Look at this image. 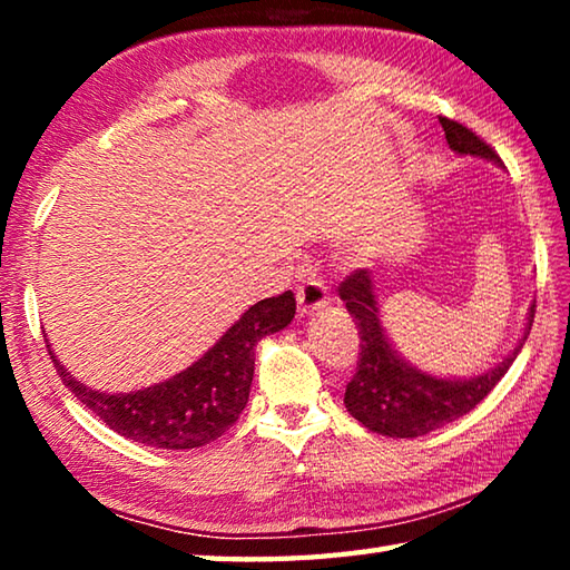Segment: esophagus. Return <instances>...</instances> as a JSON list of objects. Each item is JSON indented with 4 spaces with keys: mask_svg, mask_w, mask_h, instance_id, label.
<instances>
[{
    "mask_svg": "<svg viewBox=\"0 0 570 570\" xmlns=\"http://www.w3.org/2000/svg\"><path fill=\"white\" fill-rule=\"evenodd\" d=\"M330 304V288L322 282V278H306V282L298 286L296 292V306L298 316H312Z\"/></svg>",
    "mask_w": 570,
    "mask_h": 570,
    "instance_id": "34e87169",
    "label": "esophagus"
}]
</instances>
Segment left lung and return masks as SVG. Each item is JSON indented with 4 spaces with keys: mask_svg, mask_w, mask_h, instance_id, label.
<instances>
[{
    "mask_svg": "<svg viewBox=\"0 0 570 570\" xmlns=\"http://www.w3.org/2000/svg\"><path fill=\"white\" fill-rule=\"evenodd\" d=\"M440 125L445 130L448 146L458 156L485 158L503 168L495 150L465 125L448 118H440ZM340 296L362 340L356 372L344 392V407L366 430L387 438H422L460 420L478 402L485 400L490 390L505 377L518 352L523 350L535 314L533 304L528 312L523 336L518 340L515 350L503 356V362L488 366L485 372L472 374V377H438V374L422 372L420 366L404 360L397 346L392 344L382 324L377 284L370 272H354L340 286Z\"/></svg>",
    "mask_w": 570,
    "mask_h": 570,
    "instance_id": "8db88e82",
    "label": "left lung"
}]
</instances>
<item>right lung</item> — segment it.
Segmentation results:
<instances>
[{"instance_id":"add662e5","label":"right lung","mask_w":570,"mask_h":570,"mask_svg":"<svg viewBox=\"0 0 570 570\" xmlns=\"http://www.w3.org/2000/svg\"><path fill=\"white\" fill-rule=\"evenodd\" d=\"M294 314L296 298L292 292L262 298L248 306L200 360L135 392L92 390L65 370L50 342L47 350L65 387L118 435L148 448L193 450L234 428L248 402L258 340L286 330Z\"/></svg>"}]
</instances>
